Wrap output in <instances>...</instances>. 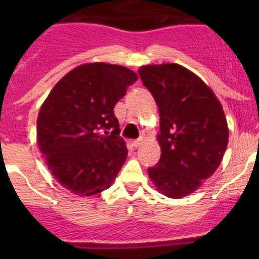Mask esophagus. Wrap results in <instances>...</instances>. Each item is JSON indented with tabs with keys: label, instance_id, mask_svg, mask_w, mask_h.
Returning <instances> with one entry per match:
<instances>
[{
	"label": "esophagus",
	"instance_id": "34e87169",
	"mask_svg": "<svg viewBox=\"0 0 259 259\" xmlns=\"http://www.w3.org/2000/svg\"><path fill=\"white\" fill-rule=\"evenodd\" d=\"M143 141H144L143 137H139V139H136V140H135V141H132V145H134L135 148H139V146H140L141 144H143Z\"/></svg>",
	"mask_w": 259,
	"mask_h": 259
}]
</instances>
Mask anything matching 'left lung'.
Masks as SVG:
<instances>
[{
  "instance_id": "8db88e82",
  "label": "left lung",
  "mask_w": 259,
  "mask_h": 259,
  "mask_svg": "<svg viewBox=\"0 0 259 259\" xmlns=\"http://www.w3.org/2000/svg\"><path fill=\"white\" fill-rule=\"evenodd\" d=\"M159 110L161 158L148 174L158 192L182 198L221 164L228 144L223 107L202 80L176 63L139 70Z\"/></svg>"
}]
</instances>
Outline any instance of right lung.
<instances>
[{
    "mask_svg": "<svg viewBox=\"0 0 259 259\" xmlns=\"http://www.w3.org/2000/svg\"><path fill=\"white\" fill-rule=\"evenodd\" d=\"M136 80L123 66L87 63L52 89L38 113L37 144L62 187L92 196L114 182L128 153L114 106Z\"/></svg>",
    "mask_w": 259,
    "mask_h": 259,
    "instance_id": "right-lung-1",
    "label": "right lung"
}]
</instances>
